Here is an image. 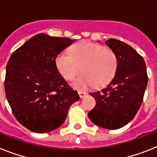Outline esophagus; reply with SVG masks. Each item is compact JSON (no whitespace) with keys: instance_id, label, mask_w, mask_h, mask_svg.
<instances>
[{"instance_id":"obj_1","label":"esophagus","mask_w":157,"mask_h":157,"mask_svg":"<svg viewBox=\"0 0 157 157\" xmlns=\"http://www.w3.org/2000/svg\"><path fill=\"white\" fill-rule=\"evenodd\" d=\"M78 94H79V95H80V98L84 97V96L86 95V92H81V91H80V92H78Z\"/></svg>"}]
</instances>
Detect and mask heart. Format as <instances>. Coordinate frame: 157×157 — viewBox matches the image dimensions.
Masks as SVG:
<instances>
[{"instance_id":"1","label":"heart","mask_w":157,"mask_h":157,"mask_svg":"<svg viewBox=\"0 0 157 157\" xmlns=\"http://www.w3.org/2000/svg\"><path fill=\"white\" fill-rule=\"evenodd\" d=\"M56 65L62 77L73 80L80 70L84 73L73 81V86L80 90L95 85L103 88L111 82L118 68V59L114 50L103 45L80 42L70 49V54L60 53Z\"/></svg>"}]
</instances>
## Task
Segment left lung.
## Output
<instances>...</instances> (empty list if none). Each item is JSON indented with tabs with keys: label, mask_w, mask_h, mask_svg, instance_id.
I'll return each instance as SVG.
<instances>
[{
	"label": "left lung",
	"mask_w": 157,
	"mask_h": 157,
	"mask_svg": "<svg viewBox=\"0 0 157 157\" xmlns=\"http://www.w3.org/2000/svg\"><path fill=\"white\" fill-rule=\"evenodd\" d=\"M105 43L116 54L118 68L107 87L89 93L96 103L88 117L100 127L117 129L129 123L141 107L148 75L144 59L131 46L115 39Z\"/></svg>",
	"instance_id": "8db88e82"
}]
</instances>
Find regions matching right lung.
Wrapping results in <instances>:
<instances>
[{
    "label": "right lung",
    "instance_id": "right-lung-1",
    "mask_svg": "<svg viewBox=\"0 0 157 157\" xmlns=\"http://www.w3.org/2000/svg\"><path fill=\"white\" fill-rule=\"evenodd\" d=\"M73 43L38 34L9 58L5 95L15 118L31 131L44 133L62 126L71 105L80 99L56 65L57 56Z\"/></svg>",
    "mask_w": 157,
    "mask_h": 157
}]
</instances>
